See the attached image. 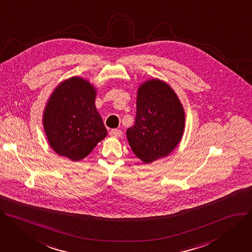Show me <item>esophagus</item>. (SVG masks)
<instances>
[{"label": "esophagus", "instance_id": "esophagus-1", "mask_svg": "<svg viewBox=\"0 0 252 252\" xmlns=\"http://www.w3.org/2000/svg\"><path fill=\"white\" fill-rule=\"evenodd\" d=\"M109 135L111 137H116V138H119L122 136V131L121 130H118V129H112L110 132H109Z\"/></svg>", "mask_w": 252, "mask_h": 252}]
</instances>
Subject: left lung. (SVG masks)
Listing matches in <instances>:
<instances>
[{
	"label": "left lung",
	"mask_w": 252,
	"mask_h": 252,
	"mask_svg": "<svg viewBox=\"0 0 252 252\" xmlns=\"http://www.w3.org/2000/svg\"><path fill=\"white\" fill-rule=\"evenodd\" d=\"M135 124L127 129L134 154L144 163L168 156L180 142L185 113L168 84L151 79L141 84L136 101Z\"/></svg>",
	"instance_id": "8db88e82"
}]
</instances>
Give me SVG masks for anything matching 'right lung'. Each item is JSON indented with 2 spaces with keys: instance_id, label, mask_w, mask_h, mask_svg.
<instances>
[{
  "instance_id": "add662e5",
  "label": "right lung",
  "mask_w": 252,
  "mask_h": 252,
  "mask_svg": "<svg viewBox=\"0 0 252 252\" xmlns=\"http://www.w3.org/2000/svg\"><path fill=\"white\" fill-rule=\"evenodd\" d=\"M95 99L94 86L80 77L65 80L51 94L43 125L50 146L58 155L80 161L107 136Z\"/></svg>"
}]
</instances>
